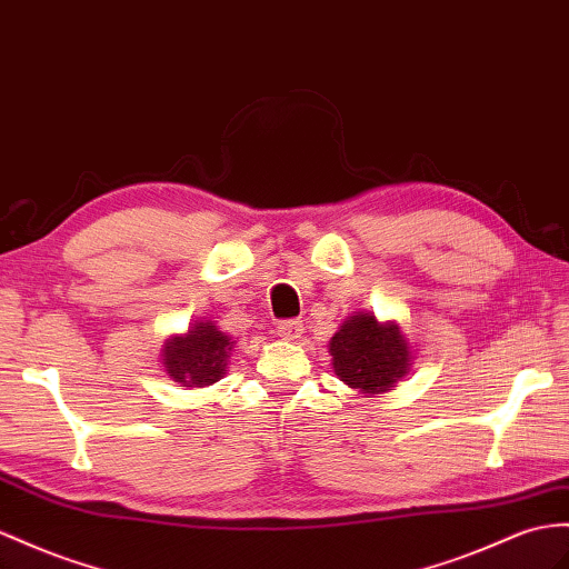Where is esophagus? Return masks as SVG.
I'll list each match as a JSON object with an SVG mask.
<instances>
[{
  "label": "esophagus",
  "instance_id": "34e87169",
  "mask_svg": "<svg viewBox=\"0 0 569 569\" xmlns=\"http://www.w3.org/2000/svg\"><path fill=\"white\" fill-rule=\"evenodd\" d=\"M276 331H279V337L286 341H298L302 337L305 325L298 322V319H283V322L276 327Z\"/></svg>",
  "mask_w": 569,
  "mask_h": 569
}]
</instances>
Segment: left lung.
Listing matches in <instances>:
<instances>
[{
	"mask_svg": "<svg viewBox=\"0 0 569 569\" xmlns=\"http://www.w3.org/2000/svg\"><path fill=\"white\" fill-rule=\"evenodd\" d=\"M329 356L339 380L362 397L385 395L413 366V351L395 319L380 322L362 310L343 319L329 341Z\"/></svg>",
	"mask_w": 569,
	"mask_h": 569,
	"instance_id": "1",
	"label": "left lung"
}]
</instances>
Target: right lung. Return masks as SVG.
Here are the masks:
<instances>
[{
    "instance_id": "obj_1",
    "label": "right lung",
    "mask_w": 569,
    "mask_h": 569,
    "mask_svg": "<svg viewBox=\"0 0 569 569\" xmlns=\"http://www.w3.org/2000/svg\"><path fill=\"white\" fill-rule=\"evenodd\" d=\"M232 346V337L201 317L184 333H170L160 348V366L180 387H209L228 372Z\"/></svg>"
}]
</instances>
